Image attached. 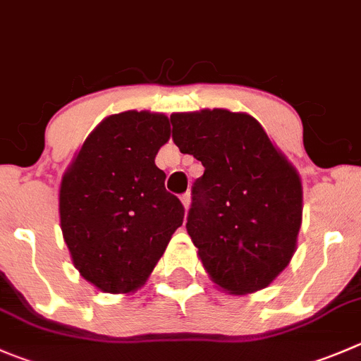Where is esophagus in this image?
<instances>
[{
  "instance_id": "esophagus-1",
  "label": "esophagus",
  "mask_w": 361,
  "mask_h": 361,
  "mask_svg": "<svg viewBox=\"0 0 361 361\" xmlns=\"http://www.w3.org/2000/svg\"><path fill=\"white\" fill-rule=\"evenodd\" d=\"M180 202H183L184 209H188V207H190V204H191V195L190 193H184L183 197H180Z\"/></svg>"
}]
</instances>
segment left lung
Returning <instances> with one entry per match:
<instances>
[{
    "instance_id": "1",
    "label": "left lung",
    "mask_w": 361,
    "mask_h": 361,
    "mask_svg": "<svg viewBox=\"0 0 361 361\" xmlns=\"http://www.w3.org/2000/svg\"><path fill=\"white\" fill-rule=\"evenodd\" d=\"M170 122L178 150L204 164L186 223L202 264L232 294L264 289L296 250L300 175L246 113L204 109Z\"/></svg>"
}]
</instances>
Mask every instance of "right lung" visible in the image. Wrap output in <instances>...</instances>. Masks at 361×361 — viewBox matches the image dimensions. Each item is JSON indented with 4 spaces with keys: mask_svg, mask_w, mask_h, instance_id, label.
Returning a JSON list of instances; mask_svg holds the SVG:
<instances>
[{
    "mask_svg": "<svg viewBox=\"0 0 361 361\" xmlns=\"http://www.w3.org/2000/svg\"><path fill=\"white\" fill-rule=\"evenodd\" d=\"M168 138L170 120L159 113L111 115L63 175V239L78 271L104 293L138 289L183 225L184 205L154 163Z\"/></svg>",
    "mask_w": 361,
    "mask_h": 361,
    "instance_id": "right-lung-1",
    "label": "right lung"
}]
</instances>
